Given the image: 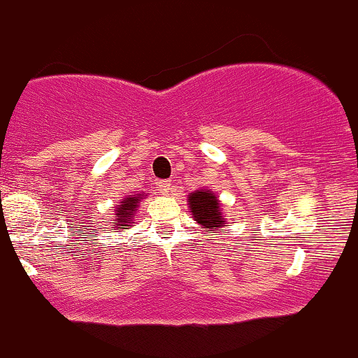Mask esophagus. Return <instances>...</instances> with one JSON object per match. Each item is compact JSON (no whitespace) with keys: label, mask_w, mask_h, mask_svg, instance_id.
Listing matches in <instances>:
<instances>
[{"label":"esophagus","mask_w":358,"mask_h":358,"mask_svg":"<svg viewBox=\"0 0 358 358\" xmlns=\"http://www.w3.org/2000/svg\"><path fill=\"white\" fill-rule=\"evenodd\" d=\"M157 187L162 194H169V192L172 191V182L171 180H159Z\"/></svg>","instance_id":"1"}]
</instances>
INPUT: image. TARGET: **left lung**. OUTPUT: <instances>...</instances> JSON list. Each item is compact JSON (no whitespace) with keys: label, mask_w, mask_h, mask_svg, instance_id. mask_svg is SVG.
Here are the masks:
<instances>
[{"label":"left lung","mask_w":358,"mask_h":358,"mask_svg":"<svg viewBox=\"0 0 358 358\" xmlns=\"http://www.w3.org/2000/svg\"><path fill=\"white\" fill-rule=\"evenodd\" d=\"M187 203L194 221L203 228L217 231L226 224L221 213V203L209 189H199V191L191 192Z\"/></svg>","instance_id":"1"}]
</instances>
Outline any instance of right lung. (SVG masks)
I'll list each match as a JSON object with an SVG mask.
<instances>
[{"mask_svg":"<svg viewBox=\"0 0 358 358\" xmlns=\"http://www.w3.org/2000/svg\"><path fill=\"white\" fill-rule=\"evenodd\" d=\"M141 199H142L141 194L129 196V197H125L124 201H122V203L119 204V208H115L117 222H115V224H113V226H115V228L120 229V226H129L127 222L132 220L134 213L137 211Z\"/></svg>","mask_w":358,"mask_h":358,"instance_id":"1","label":"right lung"}]
</instances>
